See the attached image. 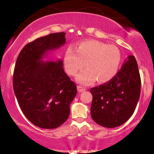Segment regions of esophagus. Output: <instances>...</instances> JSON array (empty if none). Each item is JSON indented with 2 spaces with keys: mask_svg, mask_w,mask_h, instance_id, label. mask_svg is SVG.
Masks as SVG:
<instances>
[{
  "mask_svg": "<svg viewBox=\"0 0 154 154\" xmlns=\"http://www.w3.org/2000/svg\"><path fill=\"white\" fill-rule=\"evenodd\" d=\"M77 91H78L79 93H82V92H83V91H85L86 89H85V88L78 85L77 86Z\"/></svg>",
  "mask_w": 154,
  "mask_h": 154,
  "instance_id": "34e87169",
  "label": "esophagus"
}]
</instances>
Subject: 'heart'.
<instances>
[{"label":"heart","mask_w":154,"mask_h":154,"mask_svg":"<svg viewBox=\"0 0 154 154\" xmlns=\"http://www.w3.org/2000/svg\"><path fill=\"white\" fill-rule=\"evenodd\" d=\"M75 50L69 48L63 56V67L67 74L77 77V81L88 85L97 79L99 82H106L114 78L119 70L121 54L117 47L97 40H86L76 45Z\"/></svg>","instance_id":"obj_1"}]
</instances>
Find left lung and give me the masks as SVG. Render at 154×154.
Returning a JSON list of instances; mask_svg holds the SVG:
<instances>
[{"mask_svg":"<svg viewBox=\"0 0 154 154\" xmlns=\"http://www.w3.org/2000/svg\"><path fill=\"white\" fill-rule=\"evenodd\" d=\"M141 80L134 56H129L115 77L91 89L93 119L104 128H113L131 117L140 94Z\"/></svg>","mask_w":154,"mask_h":154,"instance_id":"8db88e82","label":"left lung"}]
</instances>
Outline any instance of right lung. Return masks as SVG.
<instances>
[{"instance_id":"right-lung-1","label":"right lung","mask_w":154,"mask_h":154,"mask_svg":"<svg viewBox=\"0 0 154 154\" xmlns=\"http://www.w3.org/2000/svg\"><path fill=\"white\" fill-rule=\"evenodd\" d=\"M65 32L51 33L29 43L19 53L13 88L21 110L35 126L54 129L68 119L77 86L64 72L63 61H42L66 43Z\"/></svg>"}]
</instances>
